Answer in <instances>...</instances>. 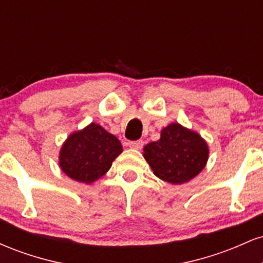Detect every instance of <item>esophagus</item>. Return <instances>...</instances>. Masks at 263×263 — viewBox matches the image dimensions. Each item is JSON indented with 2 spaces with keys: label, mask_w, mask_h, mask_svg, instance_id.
<instances>
[{
  "label": "esophagus",
  "mask_w": 263,
  "mask_h": 263,
  "mask_svg": "<svg viewBox=\"0 0 263 263\" xmlns=\"http://www.w3.org/2000/svg\"><path fill=\"white\" fill-rule=\"evenodd\" d=\"M128 147H131V148L134 149H141L142 147H143V141L141 140H137V141H131L128 142Z\"/></svg>",
  "instance_id": "esophagus-1"
}]
</instances>
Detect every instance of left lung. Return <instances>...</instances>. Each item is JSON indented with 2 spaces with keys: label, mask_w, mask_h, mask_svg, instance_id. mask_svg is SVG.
Masks as SVG:
<instances>
[{
  "label": "left lung",
  "mask_w": 263,
  "mask_h": 263,
  "mask_svg": "<svg viewBox=\"0 0 263 263\" xmlns=\"http://www.w3.org/2000/svg\"><path fill=\"white\" fill-rule=\"evenodd\" d=\"M208 144L195 132L171 123L161 138L144 147L143 157L153 173L172 184H182L203 171L208 161Z\"/></svg>",
  "instance_id": "8db88e82"
}]
</instances>
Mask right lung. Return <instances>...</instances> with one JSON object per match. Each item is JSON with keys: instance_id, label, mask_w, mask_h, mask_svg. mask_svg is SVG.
<instances>
[{"instance_id": "1", "label": "right lung", "mask_w": 263, "mask_h": 263, "mask_svg": "<svg viewBox=\"0 0 263 263\" xmlns=\"http://www.w3.org/2000/svg\"><path fill=\"white\" fill-rule=\"evenodd\" d=\"M121 152V142L101 126L91 123L65 141L59 164L71 179L89 184L104 176Z\"/></svg>"}]
</instances>
